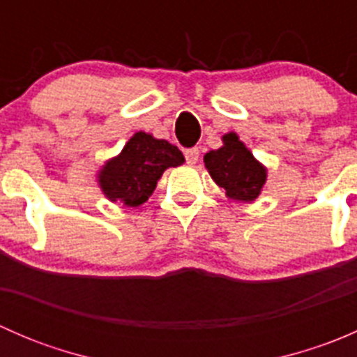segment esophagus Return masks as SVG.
Returning <instances> with one entry per match:
<instances>
[{"label": "esophagus", "mask_w": 357, "mask_h": 357, "mask_svg": "<svg viewBox=\"0 0 357 357\" xmlns=\"http://www.w3.org/2000/svg\"><path fill=\"white\" fill-rule=\"evenodd\" d=\"M185 157H186V164H188V165H195L197 162H199V158H200L199 149H190V150H186Z\"/></svg>", "instance_id": "1"}]
</instances>
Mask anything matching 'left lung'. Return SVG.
<instances>
[{"label": "left lung", "mask_w": 357, "mask_h": 357, "mask_svg": "<svg viewBox=\"0 0 357 357\" xmlns=\"http://www.w3.org/2000/svg\"><path fill=\"white\" fill-rule=\"evenodd\" d=\"M225 145L205 153L204 162L215 185L226 190V197L240 202H254L261 195L268 171L255 160L250 150L235 132L222 136Z\"/></svg>", "instance_id": "obj_1"}]
</instances>
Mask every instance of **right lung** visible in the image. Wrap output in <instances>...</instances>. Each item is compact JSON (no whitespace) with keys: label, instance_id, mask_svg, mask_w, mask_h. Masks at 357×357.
Instances as JSON below:
<instances>
[{"label":"right lung","instance_id":"1","mask_svg":"<svg viewBox=\"0 0 357 357\" xmlns=\"http://www.w3.org/2000/svg\"><path fill=\"white\" fill-rule=\"evenodd\" d=\"M183 162L185 157L178 146L139 131L117 157L103 165L98 174L100 188L112 202L138 207L152 195L165 169Z\"/></svg>","mask_w":357,"mask_h":357}]
</instances>
